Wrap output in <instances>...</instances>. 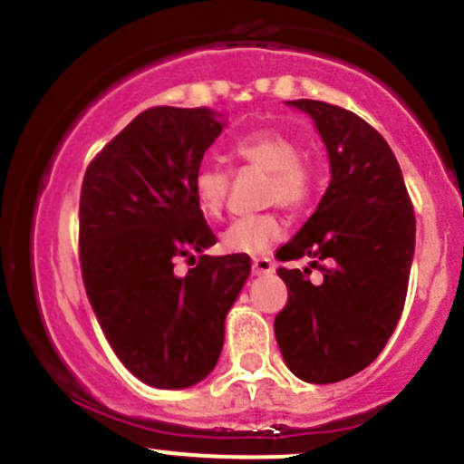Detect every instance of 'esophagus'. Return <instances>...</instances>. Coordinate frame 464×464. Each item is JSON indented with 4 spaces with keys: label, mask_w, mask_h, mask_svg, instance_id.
I'll return each mask as SVG.
<instances>
[{
    "label": "esophagus",
    "mask_w": 464,
    "mask_h": 464,
    "mask_svg": "<svg viewBox=\"0 0 464 464\" xmlns=\"http://www.w3.org/2000/svg\"><path fill=\"white\" fill-rule=\"evenodd\" d=\"M252 273L255 275H270L275 273V264L268 256H259V259L252 261Z\"/></svg>",
    "instance_id": "1"
}]
</instances>
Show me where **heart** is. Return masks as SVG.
<instances>
[{
    "label": "heart",
    "mask_w": 464,
    "mask_h": 464,
    "mask_svg": "<svg viewBox=\"0 0 464 464\" xmlns=\"http://www.w3.org/2000/svg\"><path fill=\"white\" fill-rule=\"evenodd\" d=\"M232 155L241 164L268 173L264 200L286 209H300L309 203L315 187V171L293 137L279 130H255L234 141ZM230 176L223 169L205 164L194 173V200L208 218L221 217L226 208ZM282 221L275 214L237 218L221 234V246L234 255H264L282 237Z\"/></svg>",
    "instance_id": "b5f03b06"
}]
</instances>
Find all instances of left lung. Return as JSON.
Masks as SVG:
<instances>
[{"mask_svg": "<svg viewBox=\"0 0 464 464\" xmlns=\"http://www.w3.org/2000/svg\"><path fill=\"white\" fill-rule=\"evenodd\" d=\"M314 119L332 180L309 221L277 259L311 256L323 282L279 268L288 302L275 338L288 370L306 383H336L368 368L403 311L415 255V214L388 141L354 112L324 101H286ZM327 258L329 266L318 260Z\"/></svg>", "mask_w": 464, "mask_h": 464, "instance_id": "1", "label": "left lung"}]
</instances>
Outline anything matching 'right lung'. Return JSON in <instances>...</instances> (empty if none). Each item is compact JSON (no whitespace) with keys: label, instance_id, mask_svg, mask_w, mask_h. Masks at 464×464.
<instances>
[{"label":"right lung","instance_id":"1","mask_svg":"<svg viewBox=\"0 0 464 464\" xmlns=\"http://www.w3.org/2000/svg\"><path fill=\"white\" fill-rule=\"evenodd\" d=\"M209 108L137 114L87 167L81 270L117 359L140 382L178 390L217 365L226 315L250 275L247 255H205L217 237L194 200V173L226 128ZM199 264L176 276L178 256Z\"/></svg>","mask_w":464,"mask_h":464}]
</instances>
